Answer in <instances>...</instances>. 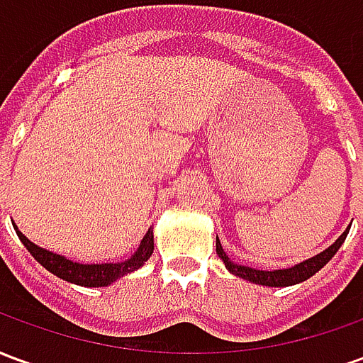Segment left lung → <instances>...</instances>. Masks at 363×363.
Here are the masks:
<instances>
[{"mask_svg":"<svg viewBox=\"0 0 363 363\" xmlns=\"http://www.w3.org/2000/svg\"><path fill=\"white\" fill-rule=\"evenodd\" d=\"M350 229H346L342 235L336 239L335 245H330L327 251H323L317 257H313L309 260H303L296 267L286 268V270H272V272H267V270H255V268L249 267H239L235 262H231L229 257L221 249L220 239H216V251L220 255V259L223 260V264L228 267V270L231 274H235L243 280H249L252 284H260V286H272V288H284V286H294V284H299V281H305L307 278H311L313 274H317L320 268L327 264L328 260L333 259L336 255V251L340 249V245L344 243V239L348 235Z\"/></svg>","mask_w":363,"mask_h":363,"instance_id":"1","label":"left lung"}]
</instances>
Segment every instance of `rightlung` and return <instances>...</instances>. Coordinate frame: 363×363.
<instances>
[{"label": "right lung", "instance_id": "right-lung-1", "mask_svg": "<svg viewBox=\"0 0 363 363\" xmlns=\"http://www.w3.org/2000/svg\"><path fill=\"white\" fill-rule=\"evenodd\" d=\"M21 243L27 247V251L35 257L46 270L56 274L58 278L77 286H87V288H99V286H108L111 281L118 280L120 276L130 274L142 267L145 260L150 259L153 252V231H147L143 241L140 243V249L135 251L132 259L126 262H118V264H79V262H72V260L64 259L60 255H54L50 251H44L35 243H30L27 237L21 231H17Z\"/></svg>", "mask_w": 363, "mask_h": 363}]
</instances>
